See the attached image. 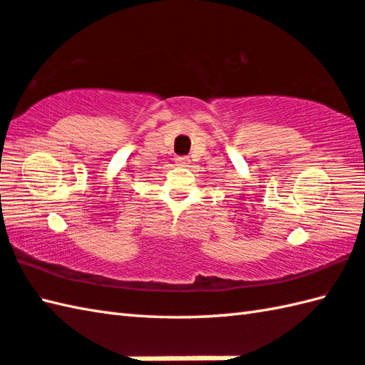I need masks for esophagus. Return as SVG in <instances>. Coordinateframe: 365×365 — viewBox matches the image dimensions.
<instances>
[{"label":"esophagus","instance_id":"1","mask_svg":"<svg viewBox=\"0 0 365 365\" xmlns=\"http://www.w3.org/2000/svg\"><path fill=\"white\" fill-rule=\"evenodd\" d=\"M189 163H190L189 157H178V159H176V165H178V167H187Z\"/></svg>","mask_w":365,"mask_h":365}]
</instances>
